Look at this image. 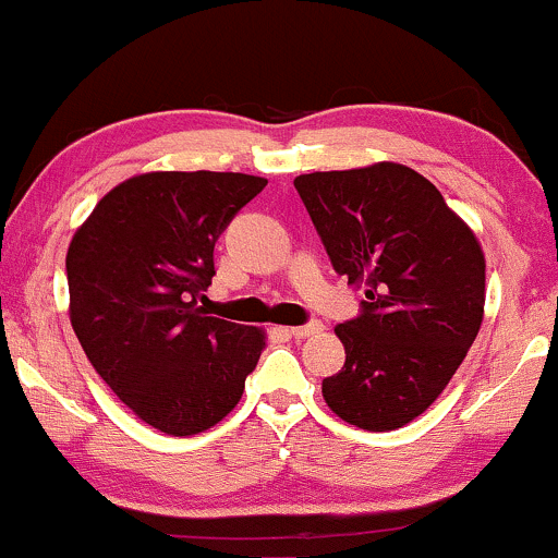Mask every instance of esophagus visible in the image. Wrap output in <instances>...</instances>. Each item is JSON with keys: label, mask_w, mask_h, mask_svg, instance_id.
Wrapping results in <instances>:
<instances>
[{"label": "esophagus", "mask_w": 558, "mask_h": 558, "mask_svg": "<svg viewBox=\"0 0 558 558\" xmlns=\"http://www.w3.org/2000/svg\"><path fill=\"white\" fill-rule=\"evenodd\" d=\"M323 330V325L317 323H306V325H296V328H288V336L293 338H310V336H317V332Z\"/></svg>", "instance_id": "obj_1"}]
</instances>
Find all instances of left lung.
Segmentation results:
<instances>
[{"label":"left lung","instance_id":"obj_1","mask_svg":"<svg viewBox=\"0 0 558 558\" xmlns=\"http://www.w3.org/2000/svg\"><path fill=\"white\" fill-rule=\"evenodd\" d=\"M332 270L364 288L362 312L336 328L341 373L325 403L362 430H396L444 393L477 338L485 257L466 222L417 170L377 162L299 175Z\"/></svg>","mask_w":558,"mask_h":558}]
</instances>
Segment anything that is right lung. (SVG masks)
Listing matches in <instances>:
<instances>
[{
	"label": "right lung",
	"instance_id": "obj_1",
	"mask_svg": "<svg viewBox=\"0 0 558 558\" xmlns=\"http://www.w3.org/2000/svg\"><path fill=\"white\" fill-rule=\"evenodd\" d=\"M267 181L144 172L101 198L68 248L70 323L112 393L168 435H196L241 401L265 332L209 317L215 243Z\"/></svg>",
	"mask_w": 558,
	"mask_h": 558
}]
</instances>
